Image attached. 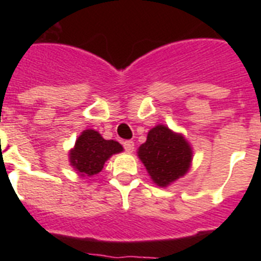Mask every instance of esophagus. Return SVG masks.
<instances>
[{"label": "esophagus", "mask_w": 261, "mask_h": 261, "mask_svg": "<svg viewBox=\"0 0 261 261\" xmlns=\"http://www.w3.org/2000/svg\"><path fill=\"white\" fill-rule=\"evenodd\" d=\"M123 146L128 153H132L133 149H135V142L130 141V140H126V141L123 142Z\"/></svg>", "instance_id": "esophagus-1"}]
</instances>
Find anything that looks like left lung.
I'll return each mask as SVG.
<instances>
[{
	"label": "left lung",
	"instance_id": "left-lung-1",
	"mask_svg": "<svg viewBox=\"0 0 261 261\" xmlns=\"http://www.w3.org/2000/svg\"><path fill=\"white\" fill-rule=\"evenodd\" d=\"M138 156L154 183L166 187L188 171L192 150L183 136L165 125H156L147 133L146 142L138 149Z\"/></svg>",
	"mask_w": 261,
	"mask_h": 261
}]
</instances>
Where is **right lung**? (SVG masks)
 <instances>
[{"instance_id":"1","label":"right lung","mask_w":261,"mask_h":261,"mask_svg":"<svg viewBox=\"0 0 261 261\" xmlns=\"http://www.w3.org/2000/svg\"><path fill=\"white\" fill-rule=\"evenodd\" d=\"M120 151H123V146L119 142L105 140L96 130L87 129L70 151V163L82 176H91L102 171L106 161Z\"/></svg>"}]
</instances>
